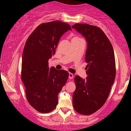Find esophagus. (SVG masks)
<instances>
[{
	"instance_id": "obj_1",
	"label": "esophagus",
	"mask_w": 131,
	"mask_h": 131,
	"mask_svg": "<svg viewBox=\"0 0 131 131\" xmlns=\"http://www.w3.org/2000/svg\"><path fill=\"white\" fill-rule=\"evenodd\" d=\"M68 78H69V79H73V74H72V73H69V76H68Z\"/></svg>"
}]
</instances>
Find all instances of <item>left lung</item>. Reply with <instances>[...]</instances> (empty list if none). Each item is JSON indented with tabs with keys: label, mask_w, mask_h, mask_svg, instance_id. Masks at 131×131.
<instances>
[{
	"label": "left lung",
	"mask_w": 131,
	"mask_h": 131,
	"mask_svg": "<svg viewBox=\"0 0 131 131\" xmlns=\"http://www.w3.org/2000/svg\"><path fill=\"white\" fill-rule=\"evenodd\" d=\"M85 39V60L88 76L74 78L76 90L73 95L75 110L81 115L94 113L104 105L115 79V59L108 38L99 27L76 23L72 26Z\"/></svg>",
	"instance_id": "left-lung-1"
}]
</instances>
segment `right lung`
Returning <instances> with one entry per match:
<instances>
[{"label":"right lung","mask_w":131,"mask_h":131,"mask_svg":"<svg viewBox=\"0 0 131 131\" xmlns=\"http://www.w3.org/2000/svg\"><path fill=\"white\" fill-rule=\"evenodd\" d=\"M71 26L53 21L41 24L30 34L22 56L21 80L29 104L40 113H49L58 104V95L65 84L68 72L49 67L61 37Z\"/></svg>","instance_id":"obj_1"}]
</instances>
